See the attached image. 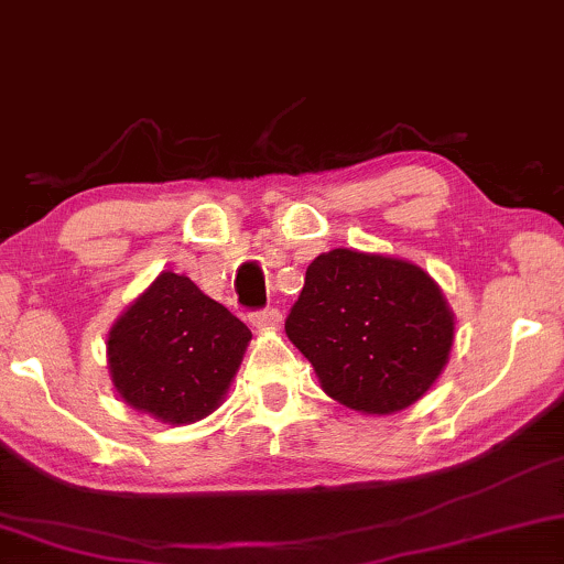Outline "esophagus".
<instances>
[{"instance_id":"34e87169","label":"esophagus","mask_w":564,"mask_h":564,"mask_svg":"<svg viewBox=\"0 0 564 564\" xmlns=\"http://www.w3.org/2000/svg\"><path fill=\"white\" fill-rule=\"evenodd\" d=\"M249 323H252L254 328H273V325L281 323V312L273 307L254 310V312H249Z\"/></svg>"}]
</instances>
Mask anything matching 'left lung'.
Segmentation results:
<instances>
[{
    "label": "left lung",
    "instance_id": "8db88e82",
    "mask_svg": "<svg viewBox=\"0 0 564 564\" xmlns=\"http://www.w3.org/2000/svg\"><path fill=\"white\" fill-rule=\"evenodd\" d=\"M286 334L336 402L389 415L444 370L454 317L417 264L355 249L312 260Z\"/></svg>",
    "mask_w": 564,
    "mask_h": 564
}]
</instances>
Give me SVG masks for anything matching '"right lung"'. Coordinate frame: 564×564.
Segmentation results:
<instances>
[{
  "mask_svg": "<svg viewBox=\"0 0 564 564\" xmlns=\"http://www.w3.org/2000/svg\"><path fill=\"white\" fill-rule=\"evenodd\" d=\"M252 330L192 278L160 273L107 338L112 383L135 410L183 425L209 415Z\"/></svg>",
  "mask_w": 564,
  "mask_h": 564,
  "instance_id": "add662e5",
  "label": "right lung"
}]
</instances>
